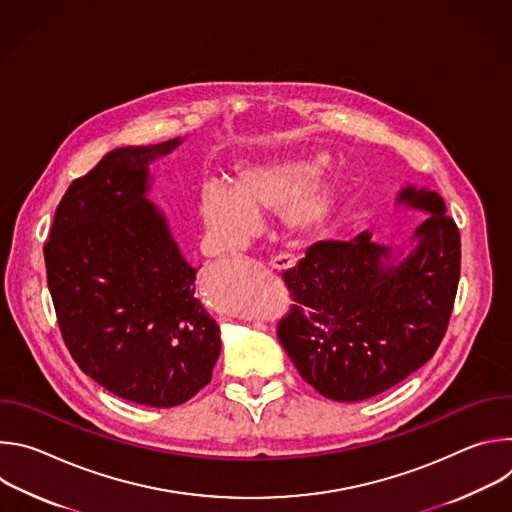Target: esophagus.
<instances>
[{
	"label": "esophagus",
	"instance_id": "esophagus-1",
	"mask_svg": "<svg viewBox=\"0 0 512 512\" xmlns=\"http://www.w3.org/2000/svg\"><path fill=\"white\" fill-rule=\"evenodd\" d=\"M271 267L275 271H287V269H294L296 267V257L291 255H279V257H273L271 259Z\"/></svg>",
	"mask_w": 512,
	"mask_h": 512
}]
</instances>
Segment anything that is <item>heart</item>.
<instances>
[{
  "mask_svg": "<svg viewBox=\"0 0 512 512\" xmlns=\"http://www.w3.org/2000/svg\"><path fill=\"white\" fill-rule=\"evenodd\" d=\"M316 160L285 158L249 164L235 172L231 188L206 184L198 196V212L206 235L223 247H235L257 229L259 216L283 214L285 227L296 235L318 231L332 216L340 186L320 182Z\"/></svg>",
  "mask_w": 512,
  "mask_h": 512,
  "instance_id": "heart-1",
  "label": "heart"
}]
</instances>
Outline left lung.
I'll return each mask as SVG.
<instances>
[{"label":"left lung","instance_id":"obj_1","mask_svg":"<svg viewBox=\"0 0 512 512\" xmlns=\"http://www.w3.org/2000/svg\"><path fill=\"white\" fill-rule=\"evenodd\" d=\"M395 204L427 212L405 245H379L371 231L320 241L283 275L294 310L279 322V342L332 401H364L407 379L433 356L452 316L460 233L444 198L407 184Z\"/></svg>","mask_w":512,"mask_h":512}]
</instances>
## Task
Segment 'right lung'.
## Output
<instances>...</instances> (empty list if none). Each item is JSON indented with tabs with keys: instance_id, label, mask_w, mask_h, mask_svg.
I'll return each mask as SVG.
<instances>
[{
	"instance_id": "right-lung-1",
	"label": "right lung",
	"mask_w": 512,
	"mask_h": 512,
	"mask_svg": "<svg viewBox=\"0 0 512 512\" xmlns=\"http://www.w3.org/2000/svg\"><path fill=\"white\" fill-rule=\"evenodd\" d=\"M182 137L109 152L62 196L44 245L62 338L109 393L176 407L210 383L221 328L196 298V271L148 192L150 166Z\"/></svg>"
}]
</instances>
